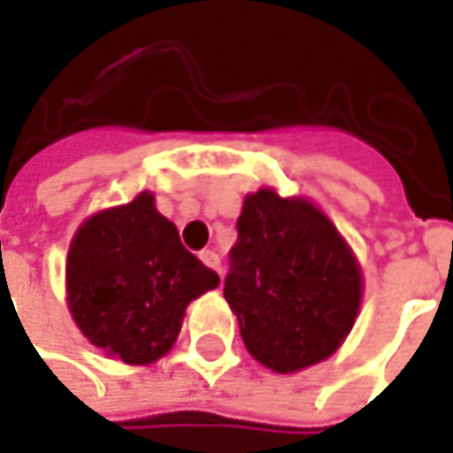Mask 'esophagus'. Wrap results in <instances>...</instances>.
I'll use <instances>...</instances> for the list:
<instances>
[{"instance_id":"obj_1","label":"esophagus","mask_w":453,"mask_h":453,"mask_svg":"<svg viewBox=\"0 0 453 453\" xmlns=\"http://www.w3.org/2000/svg\"><path fill=\"white\" fill-rule=\"evenodd\" d=\"M199 259L209 267V270H214L221 274V259H219L217 252H211V250H203V252L199 254Z\"/></svg>"}]
</instances>
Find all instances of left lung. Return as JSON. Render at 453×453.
<instances>
[{"label": "left lung", "instance_id": "1", "mask_svg": "<svg viewBox=\"0 0 453 453\" xmlns=\"http://www.w3.org/2000/svg\"><path fill=\"white\" fill-rule=\"evenodd\" d=\"M224 297L250 356L274 373L322 363L350 335L363 300L356 252L304 196H244Z\"/></svg>", "mask_w": 453, "mask_h": 453}]
</instances>
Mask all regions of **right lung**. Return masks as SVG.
<instances>
[{"instance_id": "1", "label": "right lung", "mask_w": 453, "mask_h": 453, "mask_svg": "<svg viewBox=\"0 0 453 453\" xmlns=\"http://www.w3.org/2000/svg\"><path fill=\"white\" fill-rule=\"evenodd\" d=\"M214 288L219 274L183 250L150 191L85 219L67 250L73 320L90 345L128 365L164 357L181 333L186 307Z\"/></svg>"}]
</instances>
